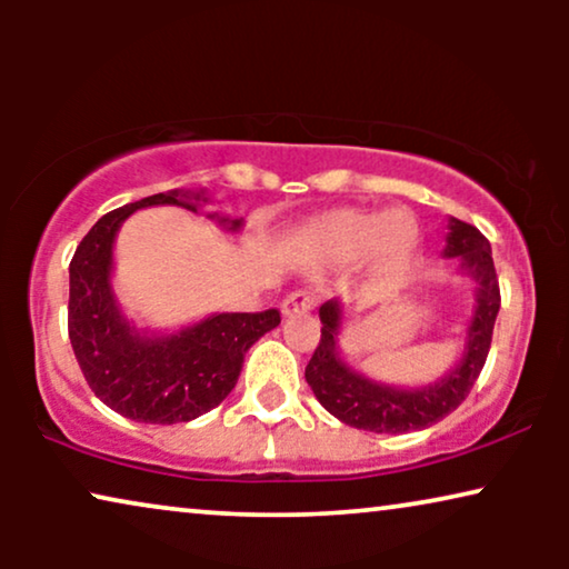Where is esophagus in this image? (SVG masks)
<instances>
[{
	"label": "esophagus",
	"instance_id": "esophagus-1",
	"mask_svg": "<svg viewBox=\"0 0 569 569\" xmlns=\"http://www.w3.org/2000/svg\"><path fill=\"white\" fill-rule=\"evenodd\" d=\"M316 306V295L308 290H295L284 298L282 302V316H295V313H308Z\"/></svg>",
	"mask_w": 569,
	"mask_h": 569
}]
</instances>
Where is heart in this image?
I'll use <instances>...</instances> for the list:
<instances>
[{
	"label": "heart",
	"mask_w": 569,
	"mask_h": 569,
	"mask_svg": "<svg viewBox=\"0 0 569 569\" xmlns=\"http://www.w3.org/2000/svg\"><path fill=\"white\" fill-rule=\"evenodd\" d=\"M419 230L403 209L383 214L333 209L300 232V251L316 263H349L368 253L376 271H396L417 251Z\"/></svg>",
	"instance_id": "heart-1"
}]
</instances>
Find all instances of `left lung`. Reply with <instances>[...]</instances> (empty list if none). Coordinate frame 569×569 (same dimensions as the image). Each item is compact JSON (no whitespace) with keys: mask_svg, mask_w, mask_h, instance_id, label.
<instances>
[{"mask_svg":"<svg viewBox=\"0 0 569 569\" xmlns=\"http://www.w3.org/2000/svg\"><path fill=\"white\" fill-rule=\"evenodd\" d=\"M442 256L461 261L463 274L477 282V306L469 329L461 362L438 383L425 388H391L372 383L349 365L341 362L337 352V337L341 323L339 300H326L321 316V341L306 368V380L313 388L321 407L349 427L370 432L401 435L425 430L461 407L471 393L481 368H485L489 345H492L495 318L500 310V282L492 261L489 240L469 222L450 217Z\"/></svg>","mask_w":569,"mask_h":569,"instance_id":"8db88e82","label":"left lung"}]
</instances>
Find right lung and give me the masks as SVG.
<instances>
[{"mask_svg":"<svg viewBox=\"0 0 569 569\" xmlns=\"http://www.w3.org/2000/svg\"><path fill=\"white\" fill-rule=\"evenodd\" d=\"M201 193H154L92 224L69 263V341L92 393L121 417L144 425L191 422L236 388L253 341L277 329L279 310L217 313L168 337H147L121 316L111 290L113 240L131 212L178 204L197 212ZM214 217V214H212ZM238 230L243 220H220Z\"/></svg>","mask_w":569,"mask_h":569,"instance_id":"obj_1","label":"right lung"}]
</instances>
